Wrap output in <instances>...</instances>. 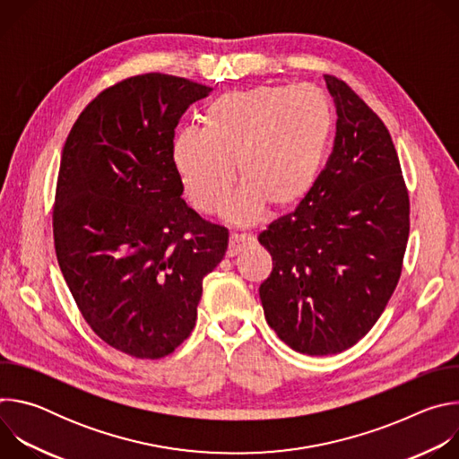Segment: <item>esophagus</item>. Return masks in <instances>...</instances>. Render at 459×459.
<instances>
[{
	"mask_svg": "<svg viewBox=\"0 0 459 459\" xmlns=\"http://www.w3.org/2000/svg\"><path fill=\"white\" fill-rule=\"evenodd\" d=\"M254 236L250 234H230V239H229V248H227V255L229 257H234L238 254H241L247 247H250L254 243Z\"/></svg>",
	"mask_w": 459,
	"mask_h": 459,
	"instance_id": "1",
	"label": "esophagus"
}]
</instances>
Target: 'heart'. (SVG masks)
Instances as JSON below:
<instances>
[{"mask_svg": "<svg viewBox=\"0 0 459 459\" xmlns=\"http://www.w3.org/2000/svg\"><path fill=\"white\" fill-rule=\"evenodd\" d=\"M334 133V108L314 85H257L227 92L202 112L200 130L172 142V165L188 202L216 212L243 181L223 216L250 225L265 212L296 207L312 190Z\"/></svg>", "mask_w": 459, "mask_h": 459, "instance_id": "b5f03b06", "label": "heart"}]
</instances>
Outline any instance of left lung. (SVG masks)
<instances>
[{"mask_svg": "<svg viewBox=\"0 0 459 459\" xmlns=\"http://www.w3.org/2000/svg\"><path fill=\"white\" fill-rule=\"evenodd\" d=\"M338 121L333 154L296 211L257 236L274 261L259 285L271 329L308 356L356 345L394 292L409 239V194L383 121L325 76Z\"/></svg>", "mask_w": 459, "mask_h": 459, "instance_id": "left-lung-1", "label": "left lung"}]
</instances>
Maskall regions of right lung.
<instances>
[{"mask_svg": "<svg viewBox=\"0 0 459 459\" xmlns=\"http://www.w3.org/2000/svg\"><path fill=\"white\" fill-rule=\"evenodd\" d=\"M209 87L151 73L103 91L63 147L54 243L91 329L142 359L170 354L192 333L204 278L229 230L181 198L172 165L178 119Z\"/></svg>", "mask_w": 459, "mask_h": 459, "instance_id": "obj_1", "label": "right lung"}]
</instances>
